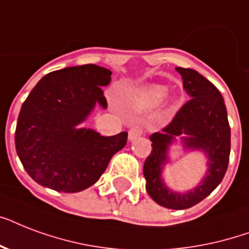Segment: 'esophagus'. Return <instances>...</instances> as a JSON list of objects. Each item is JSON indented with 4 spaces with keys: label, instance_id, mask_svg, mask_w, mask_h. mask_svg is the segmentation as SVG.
I'll return each instance as SVG.
<instances>
[{
    "label": "esophagus",
    "instance_id": "1",
    "mask_svg": "<svg viewBox=\"0 0 249 249\" xmlns=\"http://www.w3.org/2000/svg\"><path fill=\"white\" fill-rule=\"evenodd\" d=\"M143 134H144V130L141 125H133L132 128L129 129V134H128L129 141L137 140V138H140V137H142Z\"/></svg>",
    "mask_w": 249,
    "mask_h": 249
}]
</instances>
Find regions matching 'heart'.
I'll return each mask as SVG.
<instances>
[{
  "instance_id": "heart-1",
  "label": "heart",
  "mask_w": 249,
  "mask_h": 249,
  "mask_svg": "<svg viewBox=\"0 0 249 249\" xmlns=\"http://www.w3.org/2000/svg\"><path fill=\"white\" fill-rule=\"evenodd\" d=\"M168 86L159 85V84H151V85L143 86L134 97V107L138 109H150L161 103L164 98L168 94ZM169 105L174 106L177 99L174 97L169 98Z\"/></svg>"
}]
</instances>
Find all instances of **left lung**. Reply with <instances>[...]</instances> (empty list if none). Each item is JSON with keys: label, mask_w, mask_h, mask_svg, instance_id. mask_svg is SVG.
Returning <instances> with one entry per match:
<instances>
[{"label": "left lung", "mask_w": 249, "mask_h": 249, "mask_svg": "<svg viewBox=\"0 0 249 249\" xmlns=\"http://www.w3.org/2000/svg\"><path fill=\"white\" fill-rule=\"evenodd\" d=\"M183 89L190 99L161 132L151 134V154L144 161L143 176L148 195L161 207L187 209L200 203L220 185L228 169L230 156V125L224 98L211 81L191 68L177 67ZM176 138L186 149H199L207 155V172L195 189L176 193L161 178L167 150Z\"/></svg>", "instance_id": "obj_1"}]
</instances>
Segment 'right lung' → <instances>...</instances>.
Segmentation results:
<instances>
[{
	"label": "right lung",
	"mask_w": 249,
	"mask_h": 249,
	"mask_svg": "<svg viewBox=\"0 0 249 249\" xmlns=\"http://www.w3.org/2000/svg\"><path fill=\"white\" fill-rule=\"evenodd\" d=\"M111 75L95 64L67 67L45 75L29 93L18 117L15 148L37 183L59 193L83 191L124 148L126 132L103 137L77 128L97 105L107 108L102 86Z\"/></svg>",
	"instance_id": "1"
}]
</instances>
